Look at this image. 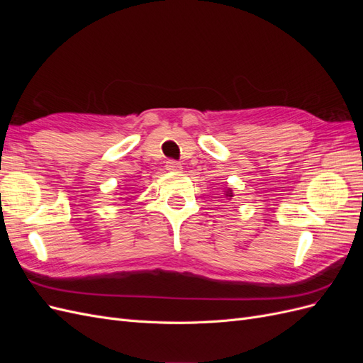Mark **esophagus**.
I'll list each match as a JSON object with an SVG mask.
<instances>
[{"label":"esophagus","mask_w":363,"mask_h":363,"mask_svg":"<svg viewBox=\"0 0 363 363\" xmlns=\"http://www.w3.org/2000/svg\"><path fill=\"white\" fill-rule=\"evenodd\" d=\"M167 169H169V171H180V169H183V167H182V163L177 162V160H168L167 162Z\"/></svg>","instance_id":"obj_1"}]
</instances>
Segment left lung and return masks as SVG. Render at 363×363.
<instances>
[{"instance_id":"left-lung-1","label":"left lung","mask_w":363,"mask_h":363,"mask_svg":"<svg viewBox=\"0 0 363 363\" xmlns=\"http://www.w3.org/2000/svg\"><path fill=\"white\" fill-rule=\"evenodd\" d=\"M224 196H225L227 200H232V196H235V194H233L232 189L227 188V189H224Z\"/></svg>"}]
</instances>
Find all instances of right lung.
<instances>
[{"label":"right lung","instance_id":"add662e5","mask_svg":"<svg viewBox=\"0 0 363 363\" xmlns=\"http://www.w3.org/2000/svg\"><path fill=\"white\" fill-rule=\"evenodd\" d=\"M121 195H123V194H121ZM121 200H127V201H128V200H130V199H121Z\"/></svg>","mask_w":363,"mask_h":363}]
</instances>
